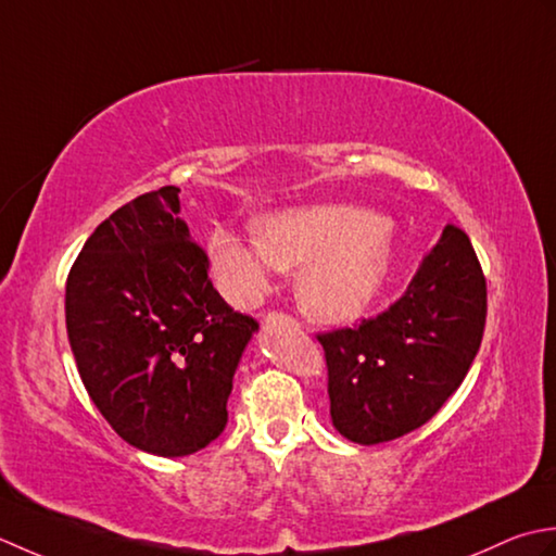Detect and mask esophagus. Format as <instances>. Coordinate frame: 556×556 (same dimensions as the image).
I'll return each mask as SVG.
<instances>
[{"label": "esophagus", "instance_id": "1", "mask_svg": "<svg viewBox=\"0 0 556 556\" xmlns=\"http://www.w3.org/2000/svg\"><path fill=\"white\" fill-rule=\"evenodd\" d=\"M266 324H290V326H300L298 319H292L288 314H280V312H270L266 316Z\"/></svg>", "mask_w": 556, "mask_h": 556}]
</instances>
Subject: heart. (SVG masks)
Listing matches in <instances>:
<instances>
[{
  "label": "heart",
  "mask_w": 556,
  "mask_h": 556,
  "mask_svg": "<svg viewBox=\"0 0 556 556\" xmlns=\"http://www.w3.org/2000/svg\"><path fill=\"white\" fill-rule=\"evenodd\" d=\"M401 244L391 223L355 203H307L266 213L254 235L215 230L206 258L232 307H256L286 268H298V298L314 319L348 324L387 290Z\"/></svg>",
  "instance_id": "heart-1"
}]
</instances>
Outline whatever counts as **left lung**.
Here are the masks:
<instances>
[{
    "instance_id": "obj_1",
    "label": "left lung",
    "mask_w": 556,
    "mask_h": 556,
    "mask_svg": "<svg viewBox=\"0 0 556 556\" xmlns=\"http://www.w3.org/2000/svg\"><path fill=\"white\" fill-rule=\"evenodd\" d=\"M486 282L468 235L446 225L403 298L355 328L321 333L333 427L362 446L422 427L478 355Z\"/></svg>"
}]
</instances>
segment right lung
<instances>
[{
	"label": "right lung",
	"mask_w": 556,
	"mask_h": 556,
	"mask_svg": "<svg viewBox=\"0 0 556 556\" xmlns=\"http://www.w3.org/2000/svg\"><path fill=\"white\" fill-rule=\"evenodd\" d=\"M64 312L90 401L127 444L179 458L220 437L258 324L215 292L177 187L98 225L66 278Z\"/></svg>",
	"instance_id": "add662e5"
}]
</instances>
